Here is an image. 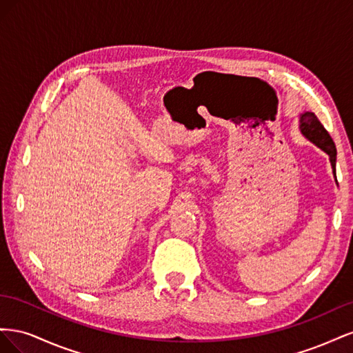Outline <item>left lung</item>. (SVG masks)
<instances>
[{
	"mask_svg": "<svg viewBox=\"0 0 353 353\" xmlns=\"http://www.w3.org/2000/svg\"><path fill=\"white\" fill-rule=\"evenodd\" d=\"M299 130L307 141L315 144L318 148H321L324 153L328 154L331 168H333V174L336 178V156L337 150L334 141L331 140L330 134L325 131V128L318 121V117L312 112H303L299 116ZM337 183V178H336Z\"/></svg>",
	"mask_w": 353,
	"mask_h": 353,
	"instance_id": "1",
	"label": "left lung"
}]
</instances>
